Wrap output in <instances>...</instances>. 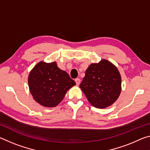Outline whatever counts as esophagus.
Wrapping results in <instances>:
<instances>
[{
    "instance_id": "esophagus-1",
    "label": "esophagus",
    "mask_w": 150,
    "mask_h": 150,
    "mask_svg": "<svg viewBox=\"0 0 150 150\" xmlns=\"http://www.w3.org/2000/svg\"><path fill=\"white\" fill-rule=\"evenodd\" d=\"M75 81L76 84H77V85H79L80 84V82H81V80H80V79H79V78L75 79Z\"/></svg>"
}]
</instances>
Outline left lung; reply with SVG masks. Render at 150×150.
<instances>
[{
    "label": "left lung",
    "mask_w": 150,
    "mask_h": 150,
    "mask_svg": "<svg viewBox=\"0 0 150 150\" xmlns=\"http://www.w3.org/2000/svg\"><path fill=\"white\" fill-rule=\"evenodd\" d=\"M121 76L117 67L106 59L91 63L80 84L91 105L98 108L111 106L120 95Z\"/></svg>",
    "instance_id": "1"
}]
</instances>
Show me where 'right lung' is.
Returning a JSON list of instances; mask_svg holds the SVG:
<instances>
[{
    "instance_id": "right-lung-1",
    "label": "right lung",
    "mask_w": 150,
    "mask_h": 150,
    "mask_svg": "<svg viewBox=\"0 0 150 150\" xmlns=\"http://www.w3.org/2000/svg\"><path fill=\"white\" fill-rule=\"evenodd\" d=\"M33 98L45 107H55L62 102L67 91L76 85L68 73L55 62H40L31 70L28 79Z\"/></svg>"
}]
</instances>
